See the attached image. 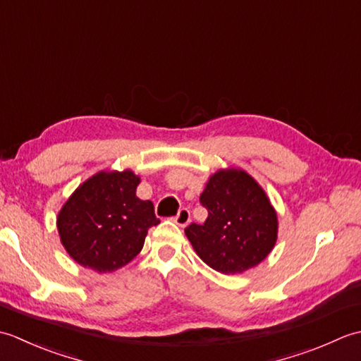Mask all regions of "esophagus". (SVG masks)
Instances as JSON below:
<instances>
[{
    "mask_svg": "<svg viewBox=\"0 0 361 361\" xmlns=\"http://www.w3.org/2000/svg\"><path fill=\"white\" fill-rule=\"evenodd\" d=\"M173 221L178 226H186L189 221H190V212H189V209H186V208H183V209H180L178 211V214H176V216L173 217Z\"/></svg>",
    "mask_w": 361,
    "mask_h": 361,
    "instance_id": "1",
    "label": "esophagus"
}]
</instances>
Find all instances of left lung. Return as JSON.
Masks as SVG:
<instances>
[{"label": "left lung", "instance_id": "left-lung-1", "mask_svg": "<svg viewBox=\"0 0 361 361\" xmlns=\"http://www.w3.org/2000/svg\"><path fill=\"white\" fill-rule=\"evenodd\" d=\"M200 203L208 209V219L203 225L190 224L185 233L204 264L235 274L270 255L278 239V217L262 188L247 172H216Z\"/></svg>", "mask_w": 361, "mask_h": 361}]
</instances>
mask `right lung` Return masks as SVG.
Segmentation results:
<instances>
[{
    "label": "right lung",
    "instance_id": "add662e5",
    "mask_svg": "<svg viewBox=\"0 0 361 361\" xmlns=\"http://www.w3.org/2000/svg\"><path fill=\"white\" fill-rule=\"evenodd\" d=\"M137 185L132 171L99 172L68 198L57 228L75 262L110 273L137 256L149 228L159 224L153 203L136 197Z\"/></svg>",
    "mask_w": 361,
    "mask_h": 361
}]
</instances>
